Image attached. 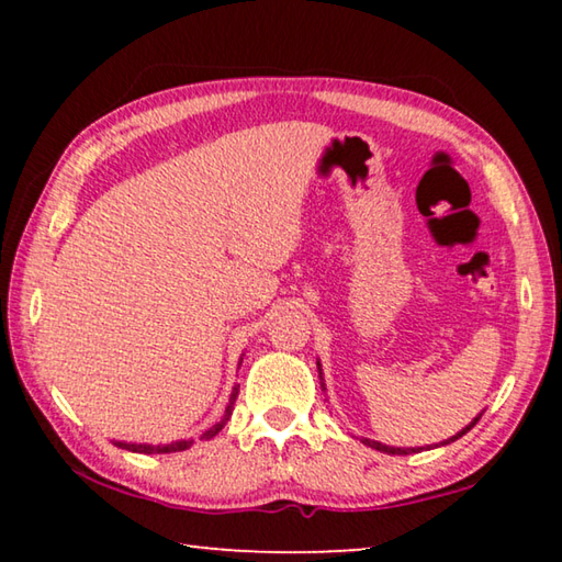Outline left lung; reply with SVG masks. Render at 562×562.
I'll return each mask as SVG.
<instances>
[{
  "mask_svg": "<svg viewBox=\"0 0 562 562\" xmlns=\"http://www.w3.org/2000/svg\"><path fill=\"white\" fill-rule=\"evenodd\" d=\"M317 369H319V361H317ZM319 384H322V389H325V379H322V369H319ZM479 418H481V414L473 418V422L465 426V429H461L459 434L456 436H451V439H446V441H441V446H446V443H451V441H456V439H461L463 434H469L475 424H479ZM364 443L367 446H372V449H376V451H382V453H396V456H406V453H418L422 449H396V446H386V443H379V441H372V439H364Z\"/></svg>",
  "mask_w": 562,
  "mask_h": 562,
  "instance_id": "8db88e82",
  "label": "left lung"
}]
</instances>
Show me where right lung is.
<instances>
[{
    "label": "right lung",
    "mask_w": 562,
    "mask_h": 562,
    "mask_svg": "<svg viewBox=\"0 0 562 562\" xmlns=\"http://www.w3.org/2000/svg\"><path fill=\"white\" fill-rule=\"evenodd\" d=\"M240 364H243V359H240ZM237 392H240V384L237 386H233V394H231V402H227V408H225V414H223V418L217 424H213L211 429H207L201 439H213V436L223 429V426L227 424V418H231V414H233V406H235V398H237ZM119 446V449H126V451H133V453H176V451H186V449H190V446H193V439L190 441H176V443H166V446H150V443H126V441H113Z\"/></svg>",
    "instance_id": "1"
}]
</instances>
